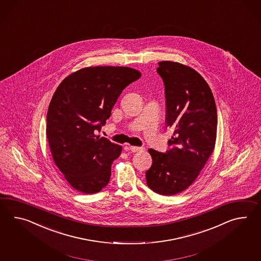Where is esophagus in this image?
Listing matches in <instances>:
<instances>
[{
    "instance_id": "obj_1",
    "label": "esophagus",
    "mask_w": 261,
    "mask_h": 261,
    "mask_svg": "<svg viewBox=\"0 0 261 261\" xmlns=\"http://www.w3.org/2000/svg\"><path fill=\"white\" fill-rule=\"evenodd\" d=\"M129 149H130V151H131V152H133V153H136V152H140V151L144 150V148H143V147L137 146H130L129 147Z\"/></svg>"
}]
</instances>
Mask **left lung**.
Masks as SVG:
<instances>
[{
	"label": "left lung",
	"mask_w": 261,
	"mask_h": 261,
	"mask_svg": "<svg viewBox=\"0 0 261 261\" xmlns=\"http://www.w3.org/2000/svg\"><path fill=\"white\" fill-rule=\"evenodd\" d=\"M156 71L165 86L166 125L173 136L166 153L148 150L153 164L145 175L152 191L174 195L195 181L214 150L216 103L210 86L191 67L161 61Z\"/></svg>",
	"instance_id": "1"
}]
</instances>
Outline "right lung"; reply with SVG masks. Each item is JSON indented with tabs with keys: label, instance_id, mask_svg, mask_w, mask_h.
Returning <instances> with one entry per match:
<instances>
[{
	"label": "right lung",
	"instance_id": "add662e5",
	"mask_svg": "<svg viewBox=\"0 0 261 261\" xmlns=\"http://www.w3.org/2000/svg\"><path fill=\"white\" fill-rule=\"evenodd\" d=\"M141 76L128 67H88L66 77L51 98L46 135L51 155L65 179L86 194L109 182L121 146L96 136L122 90Z\"/></svg>",
	"mask_w": 261,
	"mask_h": 261
}]
</instances>
